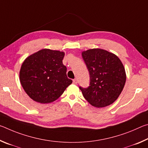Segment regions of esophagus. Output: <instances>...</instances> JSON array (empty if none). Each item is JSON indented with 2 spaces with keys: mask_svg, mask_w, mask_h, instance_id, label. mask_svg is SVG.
<instances>
[{
  "mask_svg": "<svg viewBox=\"0 0 148 148\" xmlns=\"http://www.w3.org/2000/svg\"><path fill=\"white\" fill-rule=\"evenodd\" d=\"M73 84H77V80L76 79H73Z\"/></svg>",
  "mask_w": 148,
  "mask_h": 148,
  "instance_id": "1",
  "label": "esophagus"
}]
</instances>
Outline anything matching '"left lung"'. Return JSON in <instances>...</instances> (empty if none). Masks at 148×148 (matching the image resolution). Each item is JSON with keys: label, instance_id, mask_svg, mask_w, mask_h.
I'll return each instance as SVG.
<instances>
[{"label": "left lung", "instance_id": "left-lung-1", "mask_svg": "<svg viewBox=\"0 0 148 148\" xmlns=\"http://www.w3.org/2000/svg\"><path fill=\"white\" fill-rule=\"evenodd\" d=\"M90 75L89 86L79 88L84 97L93 106L102 108L118 98L126 82L121 61L116 55L101 49L82 52Z\"/></svg>", "mask_w": 148, "mask_h": 148}]
</instances>
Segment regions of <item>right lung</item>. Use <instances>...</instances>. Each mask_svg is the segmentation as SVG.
Returning <instances> with one entry per match:
<instances>
[{"label":"right lung","mask_w":148,"mask_h":148,"mask_svg":"<svg viewBox=\"0 0 148 148\" xmlns=\"http://www.w3.org/2000/svg\"><path fill=\"white\" fill-rule=\"evenodd\" d=\"M64 56V52L44 49L25 60L19 77L30 98L40 103H49L58 99L72 84L62 63Z\"/></svg>","instance_id":"obj_1"}]
</instances>
